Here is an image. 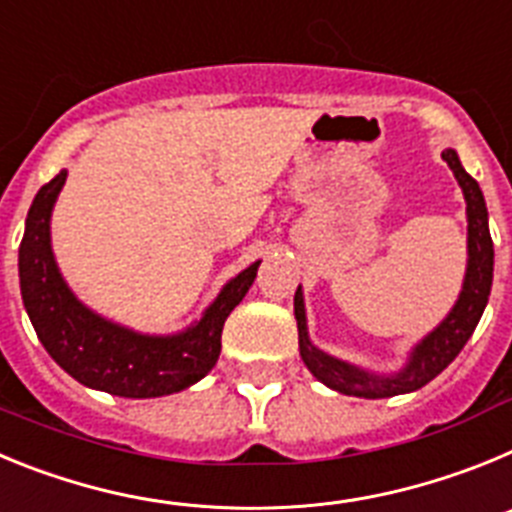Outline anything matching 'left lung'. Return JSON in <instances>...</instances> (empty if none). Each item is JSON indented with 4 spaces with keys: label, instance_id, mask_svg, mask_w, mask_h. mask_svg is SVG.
Segmentation results:
<instances>
[{
    "label": "left lung",
    "instance_id": "1",
    "mask_svg": "<svg viewBox=\"0 0 512 512\" xmlns=\"http://www.w3.org/2000/svg\"><path fill=\"white\" fill-rule=\"evenodd\" d=\"M441 156L449 164V169L454 171L456 182L464 192V202H467V271H464L459 300L454 302L449 315L428 336L415 343L400 372H369V369H361V366L348 364V361L320 351L310 341V333H307L305 295H302V287H297L295 318L297 330H300L302 361H305L312 377L323 382L325 387H330V390L341 392V395L382 400V397L408 395V392L420 390L423 384L436 379L459 356L464 343L472 338L482 312H485L492 289V266H495V248H492L490 223H487L485 194H482V189H479L472 176L464 171L459 153L454 148H446Z\"/></svg>",
    "mask_w": 512,
    "mask_h": 512
}]
</instances>
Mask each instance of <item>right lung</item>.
<instances>
[{"label":"right lung","instance_id":"1","mask_svg":"<svg viewBox=\"0 0 512 512\" xmlns=\"http://www.w3.org/2000/svg\"><path fill=\"white\" fill-rule=\"evenodd\" d=\"M66 174L35 194L20 243V289L35 333L51 359L76 382L117 397H164L200 382L220 356V336L246 297L261 261L230 279L200 320L169 336H151L107 320L71 292L51 246V215Z\"/></svg>","mask_w":512,"mask_h":512}]
</instances>
